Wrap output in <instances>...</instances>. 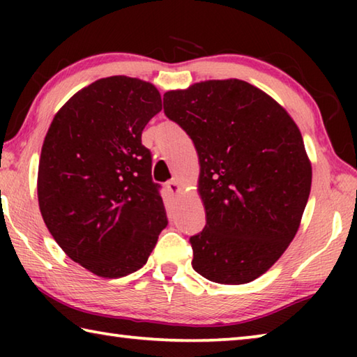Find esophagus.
<instances>
[{
  "label": "esophagus",
  "mask_w": 357,
  "mask_h": 357,
  "mask_svg": "<svg viewBox=\"0 0 357 357\" xmlns=\"http://www.w3.org/2000/svg\"><path fill=\"white\" fill-rule=\"evenodd\" d=\"M167 190L172 193V195H179L181 193V185L178 179H172L170 183H167Z\"/></svg>",
  "instance_id": "obj_1"
}]
</instances>
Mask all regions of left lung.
Wrapping results in <instances>:
<instances>
[{"instance_id":"8db88e82","label":"left lung","mask_w":357,"mask_h":357,"mask_svg":"<svg viewBox=\"0 0 357 357\" xmlns=\"http://www.w3.org/2000/svg\"><path fill=\"white\" fill-rule=\"evenodd\" d=\"M164 112L200 162L206 227L190 238L192 268L223 285L258 279L288 249L310 195L299 128L279 102L238 78L167 91Z\"/></svg>"}]
</instances>
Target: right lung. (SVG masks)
Wrapping results in <instances>:
<instances>
[{"mask_svg": "<svg viewBox=\"0 0 357 357\" xmlns=\"http://www.w3.org/2000/svg\"><path fill=\"white\" fill-rule=\"evenodd\" d=\"M160 110L153 83L99 78L59 108L42 144V219L66 255L104 279L143 268L168 223L142 144Z\"/></svg>", "mask_w": 357, "mask_h": 357, "instance_id": "1", "label": "right lung"}]
</instances>
